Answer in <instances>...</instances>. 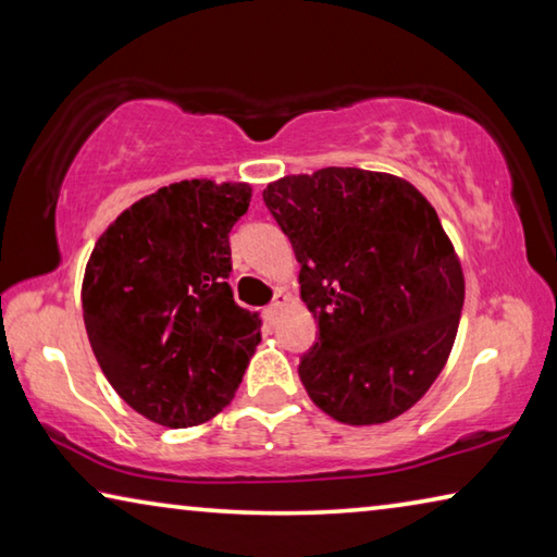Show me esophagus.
I'll return each mask as SVG.
<instances>
[{
    "label": "esophagus",
    "mask_w": 557,
    "mask_h": 557,
    "mask_svg": "<svg viewBox=\"0 0 557 557\" xmlns=\"http://www.w3.org/2000/svg\"><path fill=\"white\" fill-rule=\"evenodd\" d=\"M285 305H287V297L280 292V295H275V299H272V305L268 307V319H270V322H275V317L280 314V309L285 307Z\"/></svg>",
    "instance_id": "34e87169"
}]
</instances>
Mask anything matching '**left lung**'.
<instances>
[{"label":"left lung","instance_id":"left-lung-1","mask_svg":"<svg viewBox=\"0 0 557 557\" xmlns=\"http://www.w3.org/2000/svg\"><path fill=\"white\" fill-rule=\"evenodd\" d=\"M262 201L295 248L319 322L299 361L309 398L346 425L410 410L445 369L465 305L437 211L405 178L356 166L285 176Z\"/></svg>","mask_w":557,"mask_h":557}]
</instances>
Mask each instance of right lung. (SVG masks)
<instances>
[{"label": "right lung", "instance_id": "right-lung-1", "mask_svg": "<svg viewBox=\"0 0 557 557\" xmlns=\"http://www.w3.org/2000/svg\"><path fill=\"white\" fill-rule=\"evenodd\" d=\"M248 184L191 178L132 203L100 235L83 277L92 354L132 410L164 428L221 412L260 344V314L235 305L228 233Z\"/></svg>", "mask_w": 557, "mask_h": 557}]
</instances>
